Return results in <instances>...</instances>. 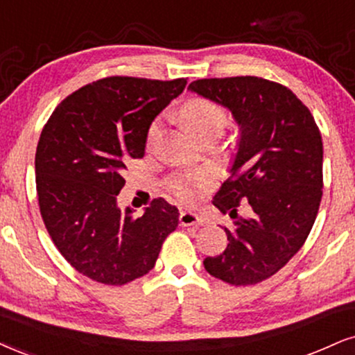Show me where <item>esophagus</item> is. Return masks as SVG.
I'll return each mask as SVG.
<instances>
[{"label": "esophagus", "instance_id": "34e87169", "mask_svg": "<svg viewBox=\"0 0 355 355\" xmlns=\"http://www.w3.org/2000/svg\"><path fill=\"white\" fill-rule=\"evenodd\" d=\"M179 224L182 227H191V225H204L205 224V218L199 214H192V212H181L179 216Z\"/></svg>", "mask_w": 355, "mask_h": 355}]
</instances>
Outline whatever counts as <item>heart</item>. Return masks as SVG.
Segmentation results:
<instances>
[{
	"label": "heart",
	"instance_id": "heart-1",
	"mask_svg": "<svg viewBox=\"0 0 355 355\" xmlns=\"http://www.w3.org/2000/svg\"><path fill=\"white\" fill-rule=\"evenodd\" d=\"M182 123L187 131L194 138L202 139L205 137H220L224 133L227 123H229V115L222 105L209 98L196 97L187 100L179 110ZM161 135V121L156 120L148 130V143H155ZM207 182V178L204 174L198 176H181L171 182V191L178 196L182 202H192L198 196V189Z\"/></svg>",
	"mask_w": 355,
	"mask_h": 355
}]
</instances>
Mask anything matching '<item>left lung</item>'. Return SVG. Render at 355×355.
<instances>
[{
	"instance_id": "1",
	"label": "left lung",
	"mask_w": 355,
	"mask_h": 355,
	"mask_svg": "<svg viewBox=\"0 0 355 355\" xmlns=\"http://www.w3.org/2000/svg\"><path fill=\"white\" fill-rule=\"evenodd\" d=\"M191 92L229 108L240 126L232 176L214 198L227 248L204 266L222 282L247 286L270 278L303 247L322 198V139L308 107L293 92L261 77L200 78ZM252 209L239 218V202Z\"/></svg>"
}]
</instances>
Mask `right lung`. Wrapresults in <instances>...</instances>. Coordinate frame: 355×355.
Segmentation results:
<instances>
[{
  "label": "right lung",
  "mask_w": 355,
  "mask_h": 355,
  "mask_svg": "<svg viewBox=\"0 0 355 355\" xmlns=\"http://www.w3.org/2000/svg\"><path fill=\"white\" fill-rule=\"evenodd\" d=\"M186 84L100 78L64 98L44 125L34 163L44 225L60 255L94 282L120 286L146 275L176 230L178 209L163 198L135 217L116 196L126 163L144 156L153 120Z\"/></svg>",
  "instance_id": "add662e5"
}]
</instances>
